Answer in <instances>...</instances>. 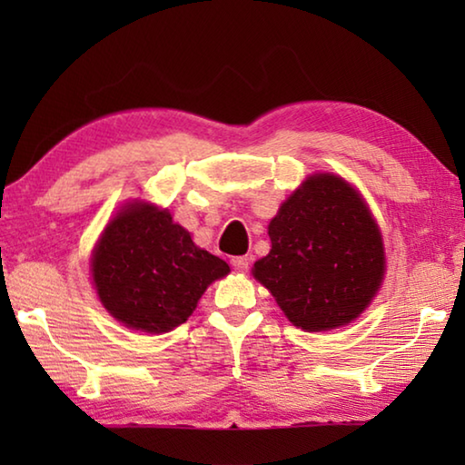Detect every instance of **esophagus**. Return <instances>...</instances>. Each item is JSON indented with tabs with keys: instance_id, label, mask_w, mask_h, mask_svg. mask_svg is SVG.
Masks as SVG:
<instances>
[{
	"instance_id": "esophagus-1",
	"label": "esophagus",
	"mask_w": 465,
	"mask_h": 465,
	"mask_svg": "<svg viewBox=\"0 0 465 465\" xmlns=\"http://www.w3.org/2000/svg\"><path fill=\"white\" fill-rule=\"evenodd\" d=\"M232 266L238 272H246L250 269V258L248 256H235V258H232Z\"/></svg>"
}]
</instances>
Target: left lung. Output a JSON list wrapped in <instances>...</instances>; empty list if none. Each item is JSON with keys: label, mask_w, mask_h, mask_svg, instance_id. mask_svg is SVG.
Segmentation results:
<instances>
[{"label": "left lung", "mask_w": 465, "mask_h": 465, "mask_svg": "<svg viewBox=\"0 0 465 465\" xmlns=\"http://www.w3.org/2000/svg\"><path fill=\"white\" fill-rule=\"evenodd\" d=\"M272 248L254 262L291 324L320 332L349 324L381 285L383 243L365 201L342 178L316 174L269 225Z\"/></svg>", "instance_id": "left-lung-1"}]
</instances>
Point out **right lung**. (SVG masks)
Returning <instances> with one entry per match:
<instances>
[{
    "label": "right lung",
    "instance_id": "1",
    "mask_svg": "<svg viewBox=\"0 0 465 465\" xmlns=\"http://www.w3.org/2000/svg\"><path fill=\"white\" fill-rule=\"evenodd\" d=\"M227 272L225 261L194 246L168 211L152 204L123 209L92 258L104 308L124 326L155 334L184 324L204 289Z\"/></svg>",
    "mask_w": 465,
    "mask_h": 465
}]
</instances>
